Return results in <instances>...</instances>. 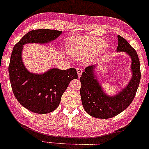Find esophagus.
Masks as SVG:
<instances>
[{
    "label": "esophagus",
    "instance_id": "obj_1",
    "mask_svg": "<svg viewBox=\"0 0 149 149\" xmlns=\"http://www.w3.org/2000/svg\"><path fill=\"white\" fill-rule=\"evenodd\" d=\"M82 73H83V71H82V69H80V68H78V69H77V73H78V78H80V77L81 76Z\"/></svg>",
    "mask_w": 149,
    "mask_h": 149
}]
</instances>
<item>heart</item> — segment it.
I'll list each match as a JSON object with an SVG mask.
<instances>
[{
	"mask_svg": "<svg viewBox=\"0 0 149 149\" xmlns=\"http://www.w3.org/2000/svg\"><path fill=\"white\" fill-rule=\"evenodd\" d=\"M103 39L91 36H73L68 39L66 48L70 57L76 59H95L109 49Z\"/></svg>",
	"mask_w": 149,
	"mask_h": 149,
	"instance_id": "b5f03b06",
	"label": "heart"
}]
</instances>
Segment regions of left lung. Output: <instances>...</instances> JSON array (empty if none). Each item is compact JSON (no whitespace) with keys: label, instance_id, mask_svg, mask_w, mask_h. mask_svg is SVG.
<instances>
[{"label":"left lung","instance_id":"8db88e82","mask_svg":"<svg viewBox=\"0 0 149 149\" xmlns=\"http://www.w3.org/2000/svg\"><path fill=\"white\" fill-rule=\"evenodd\" d=\"M118 41L117 52L126 53L132 60V78L127 86L115 95H108L97 78L96 65L85 68L80 78V93L83 108L89 115L97 118H110L123 111L134 100L139 85L141 71L137 53L125 39L119 35Z\"/></svg>","mask_w":149,"mask_h":149}]
</instances>
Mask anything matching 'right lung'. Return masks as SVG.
<instances>
[{
	"instance_id": "obj_1",
	"label": "right lung",
	"mask_w": 149,
	"mask_h": 149,
	"mask_svg": "<svg viewBox=\"0 0 149 149\" xmlns=\"http://www.w3.org/2000/svg\"><path fill=\"white\" fill-rule=\"evenodd\" d=\"M61 33V31L45 29L31 31L22 38L12 52L8 71L13 93L24 107L36 113H48L55 110L69 83L77 79L78 75L74 68H53L43 73L30 72L22 61L24 45L48 43Z\"/></svg>"
}]
</instances>
